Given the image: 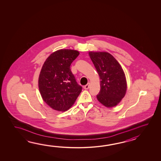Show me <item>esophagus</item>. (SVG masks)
Segmentation results:
<instances>
[{
    "label": "esophagus",
    "mask_w": 161,
    "mask_h": 161,
    "mask_svg": "<svg viewBox=\"0 0 161 161\" xmlns=\"http://www.w3.org/2000/svg\"><path fill=\"white\" fill-rule=\"evenodd\" d=\"M89 87H90V83H88L87 85H86L85 86H84V89L87 90V89H89Z\"/></svg>",
    "instance_id": "obj_1"
}]
</instances>
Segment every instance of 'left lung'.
<instances>
[{
    "label": "left lung",
    "mask_w": 161,
    "mask_h": 161,
    "mask_svg": "<svg viewBox=\"0 0 161 161\" xmlns=\"http://www.w3.org/2000/svg\"><path fill=\"white\" fill-rule=\"evenodd\" d=\"M89 56L100 77L101 89L97 99L104 106H116L127 90L125 74L120 64L108 52H89Z\"/></svg>",
    "instance_id": "obj_1"
}]
</instances>
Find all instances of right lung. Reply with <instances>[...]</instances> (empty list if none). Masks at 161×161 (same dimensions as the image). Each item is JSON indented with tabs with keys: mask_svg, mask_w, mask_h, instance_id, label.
Wrapping results in <instances>:
<instances>
[{
	"mask_svg": "<svg viewBox=\"0 0 161 161\" xmlns=\"http://www.w3.org/2000/svg\"><path fill=\"white\" fill-rule=\"evenodd\" d=\"M79 55L71 49H60L52 53L41 69L38 87L42 98L49 106L58 111L69 109L81 92L70 65Z\"/></svg>",
	"mask_w": 161,
	"mask_h": 161,
	"instance_id": "right-lung-1",
	"label": "right lung"
}]
</instances>
